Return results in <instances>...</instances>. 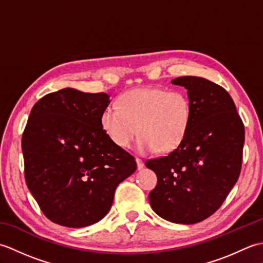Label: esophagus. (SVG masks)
I'll return each mask as SVG.
<instances>
[{
    "label": "esophagus",
    "mask_w": 263,
    "mask_h": 263,
    "mask_svg": "<svg viewBox=\"0 0 263 263\" xmlns=\"http://www.w3.org/2000/svg\"><path fill=\"white\" fill-rule=\"evenodd\" d=\"M137 161V166H138V170H141L143 167V161L140 158H136Z\"/></svg>",
    "instance_id": "esophagus-1"
}]
</instances>
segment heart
Returning <instances> with one entry per match:
<instances>
[{
  "instance_id": "heart-1",
  "label": "heart",
  "mask_w": 263,
  "mask_h": 263,
  "mask_svg": "<svg viewBox=\"0 0 263 263\" xmlns=\"http://www.w3.org/2000/svg\"><path fill=\"white\" fill-rule=\"evenodd\" d=\"M192 122V103L183 89L143 87L126 91L117 99V107L106 106L100 125L119 148H127L141 136V153H171L181 146Z\"/></svg>"
}]
</instances>
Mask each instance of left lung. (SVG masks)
Listing matches in <instances>:
<instances>
[{
    "label": "left lung",
    "mask_w": 263,
    "mask_h": 263,
    "mask_svg": "<svg viewBox=\"0 0 263 263\" xmlns=\"http://www.w3.org/2000/svg\"><path fill=\"white\" fill-rule=\"evenodd\" d=\"M172 83L187 90L192 122L180 147L146 161L157 175L149 202L164 219L191 225L215 214L235 185L245 131L231 95L219 85L191 76Z\"/></svg>",
    "instance_id": "obj_1"
}]
</instances>
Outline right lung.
<instances>
[{"label":"right lung","instance_id":"obj_1","mask_svg":"<svg viewBox=\"0 0 263 263\" xmlns=\"http://www.w3.org/2000/svg\"><path fill=\"white\" fill-rule=\"evenodd\" d=\"M105 92L72 88L33 105L22 133L25 180L39 208L55 224L80 228L109 211L117 185L136 159L111 142L100 125Z\"/></svg>","mask_w":263,"mask_h":263}]
</instances>
